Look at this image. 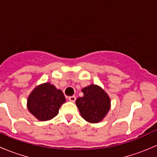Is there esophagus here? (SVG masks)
Masks as SVG:
<instances>
[{
    "label": "esophagus",
    "mask_w": 157,
    "mask_h": 157,
    "mask_svg": "<svg viewBox=\"0 0 157 157\" xmlns=\"http://www.w3.org/2000/svg\"><path fill=\"white\" fill-rule=\"evenodd\" d=\"M68 100L70 101V102H75V100H76V96H70V97H68Z\"/></svg>",
    "instance_id": "obj_1"
}]
</instances>
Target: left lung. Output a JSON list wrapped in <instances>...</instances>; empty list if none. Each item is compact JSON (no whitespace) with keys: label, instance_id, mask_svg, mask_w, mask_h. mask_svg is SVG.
<instances>
[{"label":"left lung","instance_id":"1","mask_svg":"<svg viewBox=\"0 0 157 157\" xmlns=\"http://www.w3.org/2000/svg\"><path fill=\"white\" fill-rule=\"evenodd\" d=\"M83 96L76 100L82 118L90 123L102 121L110 109L111 100L100 86L91 84L82 90Z\"/></svg>","mask_w":157,"mask_h":157}]
</instances>
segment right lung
I'll return each mask as SVG.
<instances>
[{
	"instance_id": "right-lung-1",
	"label": "right lung",
	"mask_w": 157,
	"mask_h": 157,
	"mask_svg": "<svg viewBox=\"0 0 157 157\" xmlns=\"http://www.w3.org/2000/svg\"><path fill=\"white\" fill-rule=\"evenodd\" d=\"M65 102V97L61 90L45 83L36 86L27 99L29 112L39 121H48L56 116L60 107Z\"/></svg>"
}]
</instances>
